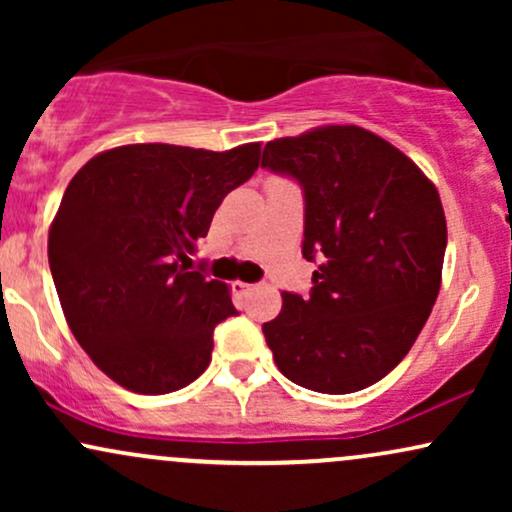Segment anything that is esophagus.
Returning a JSON list of instances; mask_svg holds the SVG:
<instances>
[{"label": "esophagus", "instance_id": "esophagus-1", "mask_svg": "<svg viewBox=\"0 0 512 512\" xmlns=\"http://www.w3.org/2000/svg\"><path fill=\"white\" fill-rule=\"evenodd\" d=\"M250 291H255V284H245V281H233V293H236V296H248Z\"/></svg>", "mask_w": 512, "mask_h": 512}]
</instances>
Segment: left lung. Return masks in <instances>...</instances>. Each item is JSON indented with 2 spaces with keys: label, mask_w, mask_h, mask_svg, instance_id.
Returning <instances> with one entry per match:
<instances>
[{
  "label": "left lung",
  "mask_w": 512,
  "mask_h": 512,
  "mask_svg": "<svg viewBox=\"0 0 512 512\" xmlns=\"http://www.w3.org/2000/svg\"><path fill=\"white\" fill-rule=\"evenodd\" d=\"M262 168L303 190V257L320 262L308 296L284 291L262 332L291 383L349 395L409 354L438 298L448 226L433 182L356 125L264 146Z\"/></svg>",
  "instance_id": "1"
}]
</instances>
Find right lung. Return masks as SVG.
I'll use <instances>...</instances> for the list:
<instances>
[{
  "mask_svg": "<svg viewBox=\"0 0 512 512\" xmlns=\"http://www.w3.org/2000/svg\"><path fill=\"white\" fill-rule=\"evenodd\" d=\"M257 166L260 144H129L69 182L48 238L52 281L76 342L115 383L168 395L207 370L214 327L238 310L226 284L187 269V252Z\"/></svg>",
  "mask_w": 512,
  "mask_h": 512,
  "instance_id": "obj_1",
  "label": "right lung"
}]
</instances>
